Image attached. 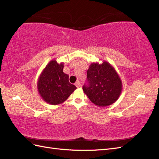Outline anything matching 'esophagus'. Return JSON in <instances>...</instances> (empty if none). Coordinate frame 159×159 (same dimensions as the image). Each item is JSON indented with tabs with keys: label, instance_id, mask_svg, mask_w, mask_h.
I'll return each instance as SVG.
<instances>
[{
	"label": "esophagus",
	"instance_id": "obj_1",
	"mask_svg": "<svg viewBox=\"0 0 159 159\" xmlns=\"http://www.w3.org/2000/svg\"><path fill=\"white\" fill-rule=\"evenodd\" d=\"M75 86L77 88H80L81 87V84H80V83L79 82V81H78V82H76L75 84Z\"/></svg>",
	"mask_w": 159,
	"mask_h": 159
}]
</instances>
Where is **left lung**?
<instances>
[{
	"instance_id": "left-lung-1",
	"label": "left lung",
	"mask_w": 159,
	"mask_h": 159,
	"mask_svg": "<svg viewBox=\"0 0 159 159\" xmlns=\"http://www.w3.org/2000/svg\"><path fill=\"white\" fill-rule=\"evenodd\" d=\"M87 74L89 85H84L83 91L93 103L106 107L119 99L123 89L122 81L109 62H92Z\"/></svg>"
}]
</instances>
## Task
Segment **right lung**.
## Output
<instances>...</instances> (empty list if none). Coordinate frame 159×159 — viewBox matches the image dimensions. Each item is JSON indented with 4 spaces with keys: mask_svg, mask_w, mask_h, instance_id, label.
<instances>
[{
    "mask_svg": "<svg viewBox=\"0 0 159 159\" xmlns=\"http://www.w3.org/2000/svg\"><path fill=\"white\" fill-rule=\"evenodd\" d=\"M64 62L50 60L38 77L37 89L40 98L47 103L57 105L64 103L76 89L69 82V75L63 71Z\"/></svg>",
    "mask_w": 159,
    "mask_h": 159,
    "instance_id": "1",
    "label": "right lung"
}]
</instances>
